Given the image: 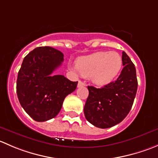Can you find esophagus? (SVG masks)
<instances>
[{
  "label": "esophagus",
  "mask_w": 158,
  "mask_h": 158,
  "mask_svg": "<svg viewBox=\"0 0 158 158\" xmlns=\"http://www.w3.org/2000/svg\"><path fill=\"white\" fill-rule=\"evenodd\" d=\"M85 83L84 82H82V81L79 80V82H78V87H82V86H85Z\"/></svg>",
  "instance_id": "1"
}]
</instances>
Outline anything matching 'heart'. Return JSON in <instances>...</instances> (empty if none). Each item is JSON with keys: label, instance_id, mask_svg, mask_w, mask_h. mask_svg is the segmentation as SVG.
Here are the masks:
<instances>
[{"label": "heart", "instance_id": "b5f03b06", "mask_svg": "<svg viewBox=\"0 0 158 158\" xmlns=\"http://www.w3.org/2000/svg\"><path fill=\"white\" fill-rule=\"evenodd\" d=\"M76 68L82 76L89 77L98 85L111 83L122 67V56L115 52H97L79 57Z\"/></svg>", "mask_w": 158, "mask_h": 158}]
</instances>
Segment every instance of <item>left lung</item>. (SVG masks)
Segmentation results:
<instances>
[{"label":"left lung","mask_w":158,"mask_h":158,"mask_svg":"<svg viewBox=\"0 0 158 158\" xmlns=\"http://www.w3.org/2000/svg\"><path fill=\"white\" fill-rule=\"evenodd\" d=\"M122 59L124 68L117 80L100 89L88 86L84 114L89 122L98 128H109L120 123L133 105L138 89L136 69L124 51Z\"/></svg>","instance_id":"8db88e82"}]
</instances>
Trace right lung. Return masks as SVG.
Here are the masks:
<instances>
[{"label":"right lung","mask_w":158,"mask_h":158,"mask_svg":"<svg viewBox=\"0 0 158 158\" xmlns=\"http://www.w3.org/2000/svg\"><path fill=\"white\" fill-rule=\"evenodd\" d=\"M63 54L50 47H36L24 57L17 79V93L24 111L36 122L53 118L65 98L76 90L78 82L62 75H52Z\"/></svg>","instance_id":"right-lung-1"}]
</instances>
